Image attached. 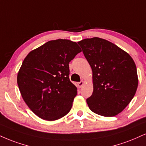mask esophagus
Instances as JSON below:
<instances>
[{"instance_id": "1", "label": "esophagus", "mask_w": 146, "mask_h": 146, "mask_svg": "<svg viewBox=\"0 0 146 146\" xmlns=\"http://www.w3.org/2000/svg\"><path fill=\"white\" fill-rule=\"evenodd\" d=\"M78 86H79V87H80V88H82V87L83 86H84V81H81V82H78Z\"/></svg>"}]
</instances>
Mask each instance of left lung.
<instances>
[{"mask_svg":"<svg viewBox=\"0 0 146 146\" xmlns=\"http://www.w3.org/2000/svg\"><path fill=\"white\" fill-rule=\"evenodd\" d=\"M92 70L93 92L86 99L91 111L105 117L122 111L138 86L135 63L125 51L99 37L78 42Z\"/></svg>","mask_w":146,"mask_h":146,"instance_id":"1","label":"left lung"}]
</instances>
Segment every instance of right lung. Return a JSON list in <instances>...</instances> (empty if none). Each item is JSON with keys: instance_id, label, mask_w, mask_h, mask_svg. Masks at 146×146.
Segmentation results:
<instances>
[{"instance_id": "right-lung-1", "label": "right lung", "mask_w": 146, "mask_h": 146, "mask_svg": "<svg viewBox=\"0 0 146 146\" xmlns=\"http://www.w3.org/2000/svg\"><path fill=\"white\" fill-rule=\"evenodd\" d=\"M81 52L76 42L52 40L24 58L17 85L24 102L38 117L54 121L70 111L78 91L69 80L68 64Z\"/></svg>"}]
</instances>
